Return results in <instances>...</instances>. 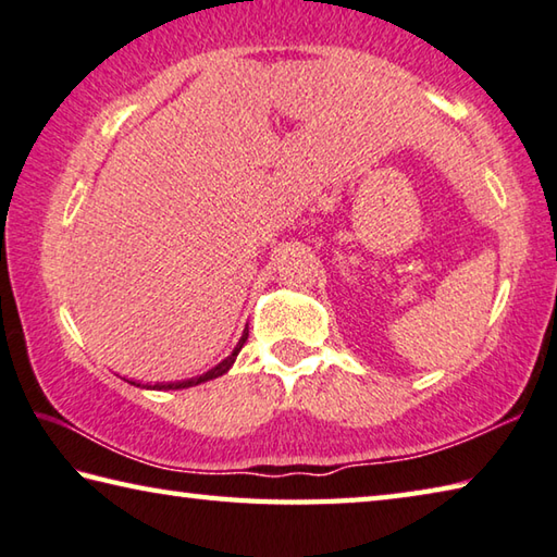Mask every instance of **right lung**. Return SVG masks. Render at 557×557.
<instances>
[{"mask_svg": "<svg viewBox=\"0 0 557 557\" xmlns=\"http://www.w3.org/2000/svg\"><path fill=\"white\" fill-rule=\"evenodd\" d=\"M247 337H249V333H244L242 335V339H239V345L234 347V352L224 359V362H220L218 367L214 369H210L208 374H202V376H198V379H188V382H175V384H156L153 388H188V386H198V384H202V382H210V379H218V376H222L224 372H227V369L234 364V359H237V355H239V349L244 347V343H247ZM139 386V384H136Z\"/></svg>", "mask_w": 557, "mask_h": 557, "instance_id": "add662e5", "label": "right lung"}]
</instances>
